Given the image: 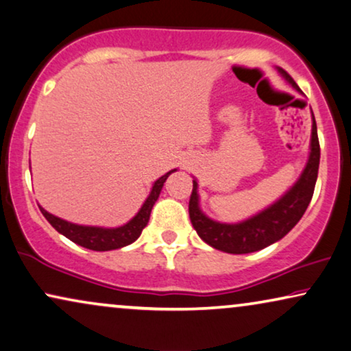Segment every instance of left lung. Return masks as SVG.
<instances>
[{
  "label": "left lung",
  "instance_id": "8db88e82",
  "mask_svg": "<svg viewBox=\"0 0 351 351\" xmlns=\"http://www.w3.org/2000/svg\"><path fill=\"white\" fill-rule=\"evenodd\" d=\"M279 72L295 90L300 91V88L297 86L291 75L284 72L282 69H279ZM319 139H317L316 120L313 115L311 152L300 178L276 204L237 224L218 223L205 217L199 208L197 181H193V193H191L189 199V218L200 239L212 245L213 249L237 255L261 250L282 239L300 221L313 197L317 180V168H319Z\"/></svg>",
  "mask_w": 351,
  "mask_h": 351
}]
</instances>
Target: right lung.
<instances>
[{"instance_id":"right-lung-1","label":"right lung","mask_w":351,"mask_h":351,"mask_svg":"<svg viewBox=\"0 0 351 351\" xmlns=\"http://www.w3.org/2000/svg\"><path fill=\"white\" fill-rule=\"evenodd\" d=\"M175 170L168 171L167 175H163L158 178L152 186L151 194L146 199V202L143 204L141 210H139L136 217H134L132 221L120 228H97V226H80V224H73L65 221V219H60L54 215L46 212L45 208H41V213L43 217L48 219L51 226L54 228L56 231L64 234L67 239H70L75 244L85 247V249L96 250V252H106V250H115L120 249V247L130 245L141 236V232L149 221V217H151V210L158 199V194H160L162 186L165 183L168 175Z\"/></svg>"}]
</instances>
